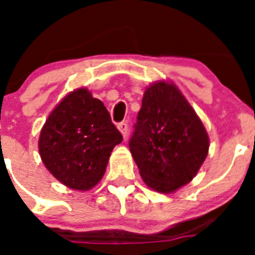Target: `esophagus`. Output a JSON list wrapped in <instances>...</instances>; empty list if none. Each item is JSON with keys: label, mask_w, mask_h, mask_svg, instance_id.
I'll return each instance as SVG.
<instances>
[{"label": "esophagus", "mask_w": 255, "mask_h": 255, "mask_svg": "<svg viewBox=\"0 0 255 255\" xmlns=\"http://www.w3.org/2000/svg\"><path fill=\"white\" fill-rule=\"evenodd\" d=\"M117 129L120 130L124 138H126V136H128V131H129V126H128V124L126 123L117 124Z\"/></svg>", "instance_id": "34e87169"}]
</instances>
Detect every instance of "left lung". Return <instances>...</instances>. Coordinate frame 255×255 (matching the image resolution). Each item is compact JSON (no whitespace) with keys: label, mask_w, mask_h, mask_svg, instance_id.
Segmentation results:
<instances>
[{"label":"left lung","mask_w":255,"mask_h":255,"mask_svg":"<svg viewBox=\"0 0 255 255\" xmlns=\"http://www.w3.org/2000/svg\"><path fill=\"white\" fill-rule=\"evenodd\" d=\"M129 147L143 181L168 194L197 175L208 154L209 139L179 88L161 80L144 92Z\"/></svg>","instance_id":"obj_1"}]
</instances>
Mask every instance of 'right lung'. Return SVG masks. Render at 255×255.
<instances>
[{
    "label": "right lung",
    "instance_id": "1",
    "mask_svg": "<svg viewBox=\"0 0 255 255\" xmlns=\"http://www.w3.org/2000/svg\"><path fill=\"white\" fill-rule=\"evenodd\" d=\"M121 141L105 105L79 88L49 114L38 145L44 166L58 181L85 191L101 181L112 149Z\"/></svg>",
    "mask_w": 255,
    "mask_h": 255
}]
</instances>
